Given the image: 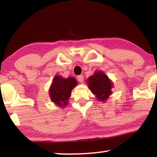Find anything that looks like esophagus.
I'll list each match as a JSON object with an SVG mask.
<instances>
[{"label":"esophagus","instance_id":"34e87169","mask_svg":"<svg viewBox=\"0 0 157 157\" xmlns=\"http://www.w3.org/2000/svg\"><path fill=\"white\" fill-rule=\"evenodd\" d=\"M77 80L80 81V82H82L83 80H84V77H83L82 75H79V76H77Z\"/></svg>","mask_w":157,"mask_h":157}]
</instances>
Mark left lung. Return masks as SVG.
<instances>
[{"label":"left lung","mask_w":157,"mask_h":157,"mask_svg":"<svg viewBox=\"0 0 157 157\" xmlns=\"http://www.w3.org/2000/svg\"><path fill=\"white\" fill-rule=\"evenodd\" d=\"M88 88L101 101H105L111 94L113 83L101 71L96 72L87 80Z\"/></svg>","instance_id":"left-lung-1"}]
</instances>
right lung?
Listing matches in <instances>:
<instances>
[{"label":"right lung","mask_w":157,"mask_h":157,"mask_svg":"<svg viewBox=\"0 0 157 157\" xmlns=\"http://www.w3.org/2000/svg\"><path fill=\"white\" fill-rule=\"evenodd\" d=\"M77 85L74 77L63 78L60 75H56L49 89L51 101L60 107L66 106L71 96L72 89Z\"/></svg>","instance_id":"1"}]
</instances>
